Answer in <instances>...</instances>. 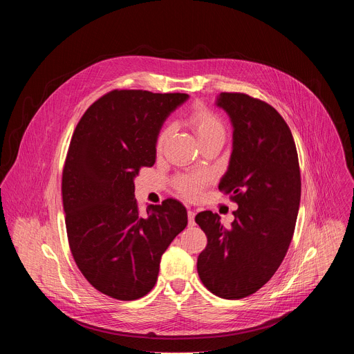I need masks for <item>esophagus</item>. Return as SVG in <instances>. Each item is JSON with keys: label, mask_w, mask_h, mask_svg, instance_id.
Instances as JSON below:
<instances>
[{"label": "esophagus", "mask_w": 354, "mask_h": 354, "mask_svg": "<svg viewBox=\"0 0 354 354\" xmlns=\"http://www.w3.org/2000/svg\"><path fill=\"white\" fill-rule=\"evenodd\" d=\"M194 217H196V212L194 210H189L187 212V220H189V225L190 227L194 225Z\"/></svg>", "instance_id": "obj_1"}]
</instances>
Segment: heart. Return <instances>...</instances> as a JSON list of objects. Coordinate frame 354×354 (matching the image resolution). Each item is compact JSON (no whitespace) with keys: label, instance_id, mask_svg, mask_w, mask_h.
Here are the masks:
<instances>
[{"label":"heart","instance_id":"b5f03b06","mask_svg":"<svg viewBox=\"0 0 354 354\" xmlns=\"http://www.w3.org/2000/svg\"><path fill=\"white\" fill-rule=\"evenodd\" d=\"M187 123L192 126V129L194 130L198 141L203 144L206 141L210 140H225V126L223 123V120L216 116L213 112L207 111L206 108H196L192 115L187 119ZM172 127L171 126H165L161 129V131L157 136L156 140V149L161 151L164 148V144L167 142L168 137L171 136ZM205 180L201 178H194V176H182L176 180V187L178 192L185 196V197H194L198 194L201 186H203Z\"/></svg>","mask_w":354,"mask_h":354}]
</instances>
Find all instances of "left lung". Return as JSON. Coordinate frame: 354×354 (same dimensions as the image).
Wrapping results in <instances>:
<instances>
[{
	"label": "left lung",
	"instance_id": "8db88e82",
	"mask_svg": "<svg viewBox=\"0 0 354 354\" xmlns=\"http://www.w3.org/2000/svg\"><path fill=\"white\" fill-rule=\"evenodd\" d=\"M216 105L232 124V153L218 189L238 205L230 228L220 216L201 212L194 221L207 246L197 273L216 295L243 298L265 286L290 246L301 198L292 134L280 113L245 93L221 92Z\"/></svg>",
	"mask_w": 354,
	"mask_h": 354
}]
</instances>
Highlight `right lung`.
Instances as JSON below:
<instances>
[{
  "instance_id": "obj_1",
  "label": "right lung",
  "mask_w": 354,
  "mask_h": 354,
  "mask_svg": "<svg viewBox=\"0 0 354 354\" xmlns=\"http://www.w3.org/2000/svg\"><path fill=\"white\" fill-rule=\"evenodd\" d=\"M186 93L112 91L78 122L63 169L68 243L85 279L100 292L131 301L157 283L161 257L187 225L180 201L167 198L138 212L134 179L153 167L156 140Z\"/></svg>"
}]
</instances>
